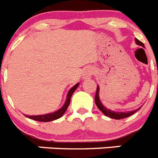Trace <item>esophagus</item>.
I'll return each instance as SVG.
<instances>
[{
	"label": "esophagus",
	"instance_id": "34e87169",
	"mask_svg": "<svg viewBox=\"0 0 158 158\" xmlns=\"http://www.w3.org/2000/svg\"><path fill=\"white\" fill-rule=\"evenodd\" d=\"M93 69L91 68V67H89L87 69L85 70L84 72V75H83V77L84 79H89V77H91V76L93 75Z\"/></svg>",
	"mask_w": 158,
	"mask_h": 158
}]
</instances>
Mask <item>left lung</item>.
I'll return each mask as SVG.
<instances>
[{
    "instance_id": "1",
    "label": "left lung",
    "mask_w": 158,
    "mask_h": 158,
    "mask_svg": "<svg viewBox=\"0 0 158 158\" xmlns=\"http://www.w3.org/2000/svg\"><path fill=\"white\" fill-rule=\"evenodd\" d=\"M135 43H136L138 45L141 46V47H145L144 44H143L141 41H139V40H137V39H135ZM99 90H100V89H99L98 86V87L96 88V96H95V103H96V106H97V107H98L99 109H100L102 112L104 113L106 116L109 117V118H115V119H122V118L131 116V115H133L134 113L136 112L137 111H139L141 108V107H139V108H138V109L136 110H134V111H127V112H123H123H117V111L115 112V111H114L107 109V107H105L103 104H102L101 101H100V97H99Z\"/></svg>"
}]
</instances>
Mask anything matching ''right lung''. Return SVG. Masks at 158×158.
I'll return each instance as SVG.
<instances>
[{"label": "right lung", "mask_w": 158, "mask_h": 158, "mask_svg": "<svg viewBox=\"0 0 158 158\" xmlns=\"http://www.w3.org/2000/svg\"><path fill=\"white\" fill-rule=\"evenodd\" d=\"M79 85V83L76 84L73 88H71L69 89V93L67 94L66 100H65V104L62 106L59 110H58L57 111H54L53 113H50V114H46V115H26V117L29 118H31L33 120L35 121H40V122H51V121L55 120V119H58V118H61L62 115H64V113L65 112L66 109L68 108L69 105V103H70V99L71 96H72L73 93H74V91L77 89V88Z\"/></svg>", "instance_id": "right-lung-1"}]
</instances>
